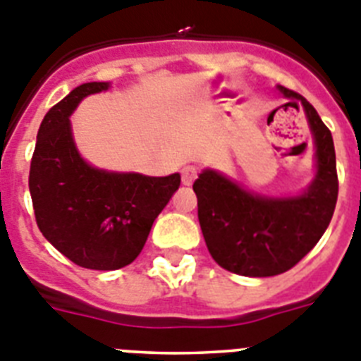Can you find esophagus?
Returning <instances> with one entry per match:
<instances>
[{
  "label": "esophagus",
  "instance_id": "1",
  "mask_svg": "<svg viewBox=\"0 0 361 361\" xmlns=\"http://www.w3.org/2000/svg\"><path fill=\"white\" fill-rule=\"evenodd\" d=\"M197 173H199V169L195 166H186L183 168V184L184 186H192L193 180L197 178Z\"/></svg>",
  "mask_w": 361,
  "mask_h": 361
}]
</instances>
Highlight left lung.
I'll list each match as a JSON object with an SVG mask.
<instances>
[{"label":"left lung","instance_id":"obj_1","mask_svg":"<svg viewBox=\"0 0 361 361\" xmlns=\"http://www.w3.org/2000/svg\"><path fill=\"white\" fill-rule=\"evenodd\" d=\"M288 104L301 102L316 146V177L298 197H264L204 169L193 192L199 223L212 257L239 276L270 277L290 270L327 230L338 201L332 135L300 92L279 87Z\"/></svg>","mask_w":361,"mask_h":361}]
</instances>
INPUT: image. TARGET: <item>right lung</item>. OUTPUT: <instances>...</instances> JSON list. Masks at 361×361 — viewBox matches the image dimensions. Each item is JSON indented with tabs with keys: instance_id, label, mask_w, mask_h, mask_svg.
I'll return each mask as SVG.
<instances>
[{
	"instance_id": "1",
	"label": "right lung",
	"mask_w": 361,
	"mask_h": 361,
	"mask_svg": "<svg viewBox=\"0 0 361 361\" xmlns=\"http://www.w3.org/2000/svg\"><path fill=\"white\" fill-rule=\"evenodd\" d=\"M107 82L82 84L52 106L38 129L29 190L39 232L78 267L116 270L142 252L153 221L180 186V175L147 177L92 168L80 157L69 116Z\"/></svg>"
}]
</instances>
